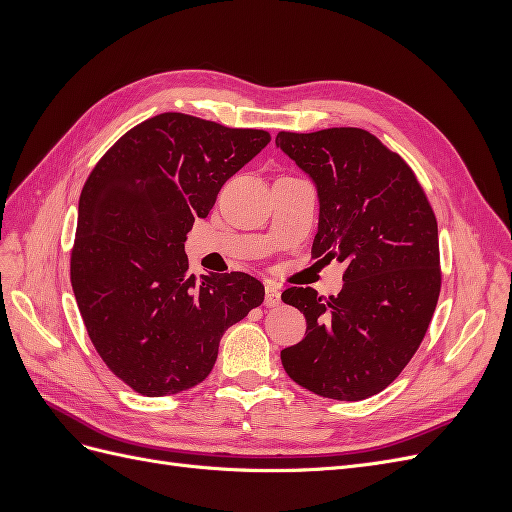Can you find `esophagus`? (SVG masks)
Instances as JSON below:
<instances>
[{
  "label": "esophagus",
  "mask_w": 512,
  "mask_h": 512,
  "mask_svg": "<svg viewBox=\"0 0 512 512\" xmlns=\"http://www.w3.org/2000/svg\"><path fill=\"white\" fill-rule=\"evenodd\" d=\"M277 303H280V290H277L275 284L267 282V286H265V305L275 307Z\"/></svg>",
  "instance_id": "34e87169"
}]
</instances>
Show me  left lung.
Segmentation results:
<instances>
[{
	"mask_svg": "<svg viewBox=\"0 0 512 512\" xmlns=\"http://www.w3.org/2000/svg\"><path fill=\"white\" fill-rule=\"evenodd\" d=\"M275 147L316 188L312 256L346 262L337 297L299 286L282 292L307 322L301 342L282 350V365L320 397L367 399L408 365L436 309V215L412 168L365 130L280 132Z\"/></svg>",
	"mask_w": 512,
	"mask_h": 512,
	"instance_id": "8db88e82",
	"label": "left lung"
}]
</instances>
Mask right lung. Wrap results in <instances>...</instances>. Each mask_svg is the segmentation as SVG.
Instances as JSON below:
<instances>
[{
	"instance_id": "right-lung-1",
	"label": "right lung",
	"mask_w": 512,
	"mask_h": 512,
	"mask_svg": "<svg viewBox=\"0 0 512 512\" xmlns=\"http://www.w3.org/2000/svg\"><path fill=\"white\" fill-rule=\"evenodd\" d=\"M271 141L183 113L138 123L104 153L79 200L70 280L91 344L136 393L203 382L224 331L265 299L247 273H188L183 243L222 185Z\"/></svg>"
}]
</instances>
